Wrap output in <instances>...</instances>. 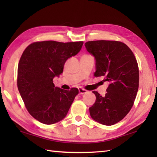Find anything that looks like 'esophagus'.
Masks as SVG:
<instances>
[{
  "mask_svg": "<svg viewBox=\"0 0 157 157\" xmlns=\"http://www.w3.org/2000/svg\"><path fill=\"white\" fill-rule=\"evenodd\" d=\"M87 92H88V91L84 89V88H79V94H85V93H86Z\"/></svg>",
  "mask_w": 157,
  "mask_h": 157,
  "instance_id": "obj_1",
  "label": "esophagus"
}]
</instances>
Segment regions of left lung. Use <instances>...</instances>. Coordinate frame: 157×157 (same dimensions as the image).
<instances>
[{
	"instance_id": "8db88e82",
	"label": "left lung",
	"mask_w": 157,
	"mask_h": 157,
	"mask_svg": "<svg viewBox=\"0 0 157 157\" xmlns=\"http://www.w3.org/2000/svg\"><path fill=\"white\" fill-rule=\"evenodd\" d=\"M86 50L95 57V77L104 76L109 82L105 96L93 91L96 101L90 107L91 117L105 125L121 121L134 105L139 86V69L136 59L128 46L113 40L85 43Z\"/></svg>"
}]
</instances>
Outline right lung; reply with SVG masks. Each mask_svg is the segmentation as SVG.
Returning a JSON list of instances; mask_svg holds the SVG:
<instances>
[{"label": "right lung", "instance_id": "1", "mask_svg": "<svg viewBox=\"0 0 157 157\" xmlns=\"http://www.w3.org/2000/svg\"><path fill=\"white\" fill-rule=\"evenodd\" d=\"M84 42H35L26 48L17 69V87L33 117L51 125L65 117L78 94V88L55 87L53 78L63 73L65 61L80 51Z\"/></svg>", "mask_w": 157, "mask_h": 157}]
</instances>
